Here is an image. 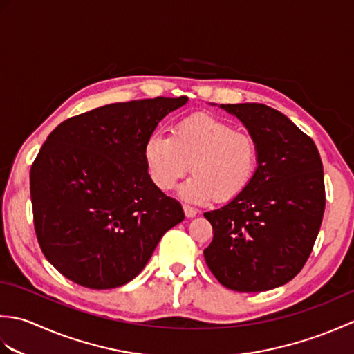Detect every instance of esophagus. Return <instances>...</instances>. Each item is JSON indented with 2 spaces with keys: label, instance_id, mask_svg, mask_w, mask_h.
<instances>
[{
  "label": "esophagus",
  "instance_id": "34e87169",
  "mask_svg": "<svg viewBox=\"0 0 354 354\" xmlns=\"http://www.w3.org/2000/svg\"><path fill=\"white\" fill-rule=\"evenodd\" d=\"M183 208H184V213H185L187 217H194V216L198 214V209H194V208H192L189 205H184Z\"/></svg>",
  "mask_w": 354,
  "mask_h": 354
}]
</instances>
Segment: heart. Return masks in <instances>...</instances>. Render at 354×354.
I'll return each instance as SVG.
<instances>
[{
    "label": "heart",
    "mask_w": 354,
    "mask_h": 354,
    "mask_svg": "<svg viewBox=\"0 0 354 354\" xmlns=\"http://www.w3.org/2000/svg\"><path fill=\"white\" fill-rule=\"evenodd\" d=\"M145 162L153 184L175 189L192 170L181 198L196 204L240 196L257 170V146L250 133L208 114H194L171 127V137L156 131L145 142Z\"/></svg>",
    "instance_id": "obj_1"
}]
</instances>
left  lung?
<instances>
[{
  "mask_svg": "<svg viewBox=\"0 0 354 354\" xmlns=\"http://www.w3.org/2000/svg\"><path fill=\"white\" fill-rule=\"evenodd\" d=\"M214 106V103H212ZM257 146L250 187L204 213L213 240L204 257L225 288L263 292L290 281L309 259L324 216V171L310 137L263 103L219 104Z\"/></svg>",
  "mask_w": 354,
  "mask_h": 354,
  "instance_id": "obj_1",
  "label": "left lung"
}]
</instances>
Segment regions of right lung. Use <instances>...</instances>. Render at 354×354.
Listing matches in <instances>:
<instances>
[{"label":"right lung","instance_id":"obj_1","mask_svg":"<svg viewBox=\"0 0 354 354\" xmlns=\"http://www.w3.org/2000/svg\"><path fill=\"white\" fill-rule=\"evenodd\" d=\"M187 97L112 103L65 120L30 170L35 230L45 257L71 281L114 289L137 277L183 207L158 189L145 142Z\"/></svg>","mask_w":354,"mask_h":354}]
</instances>
